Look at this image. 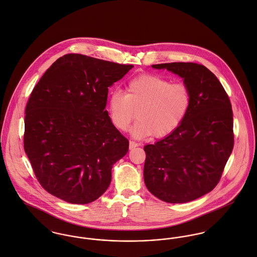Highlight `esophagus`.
<instances>
[{"instance_id": "34e87169", "label": "esophagus", "mask_w": 257, "mask_h": 257, "mask_svg": "<svg viewBox=\"0 0 257 257\" xmlns=\"http://www.w3.org/2000/svg\"><path fill=\"white\" fill-rule=\"evenodd\" d=\"M137 146H139V143H137V142H135V141H133V140L130 141V149H134V148H136Z\"/></svg>"}]
</instances>
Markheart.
Instances as JSON below:
<instances>
[{"label": "heart", "instance_id": "b5f03b06", "mask_svg": "<svg viewBox=\"0 0 257 257\" xmlns=\"http://www.w3.org/2000/svg\"><path fill=\"white\" fill-rule=\"evenodd\" d=\"M190 105L191 94L186 83H173L157 74H141L128 81L125 94H111L109 114L113 124L124 132L137 113L139 120L132 131L135 138H164L183 123Z\"/></svg>", "mask_w": 257, "mask_h": 257}]
</instances>
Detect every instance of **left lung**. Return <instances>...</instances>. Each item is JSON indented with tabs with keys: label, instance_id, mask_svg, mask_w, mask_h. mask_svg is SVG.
Instances as JSON below:
<instances>
[{
	"label": "left lung",
	"instance_id": "8db88e82",
	"mask_svg": "<svg viewBox=\"0 0 257 257\" xmlns=\"http://www.w3.org/2000/svg\"><path fill=\"white\" fill-rule=\"evenodd\" d=\"M184 78L191 105L183 123L163 140L144 147V182L168 203H185L219 183L233 147V110L216 75L195 63L153 65Z\"/></svg>",
	"mask_w": 257,
	"mask_h": 257
}]
</instances>
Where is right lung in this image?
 Returning a JSON list of instances; mask_svg holds the SVG:
<instances>
[{
	"label": "right lung",
	"instance_id": "right-lung-1",
	"mask_svg": "<svg viewBox=\"0 0 257 257\" xmlns=\"http://www.w3.org/2000/svg\"><path fill=\"white\" fill-rule=\"evenodd\" d=\"M133 68L68 54L33 88L25 108L24 151L52 195L87 204L110 186L113 165L128 151V140L105 110L108 87Z\"/></svg>",
	"mask_w": 257,
	"mask_h": 257
}]
</instances>
